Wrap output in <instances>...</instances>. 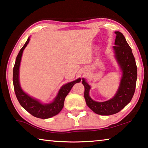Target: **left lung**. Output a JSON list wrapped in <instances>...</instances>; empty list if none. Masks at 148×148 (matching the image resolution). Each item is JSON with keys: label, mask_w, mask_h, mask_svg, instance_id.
Wrapping results in <instances>:
<instances>
[{"label": "left lung", "mask_w": 148, "mask_h": 148, "mask_svg": "<svg viewBox=\"0 0 148 148\" xmlns=\"http://www.w3.org/2000/svg\"><path fill=\"white\" fill-rule=\"evenodd\" d=\"M115 46L112 48L122 76L119 88L113 97L103 102L93 100L89 94L91 86L85 79L82 78L86 104L93 112L100 115H111L121 111L130 102L136 85L137 66L132 49L122 33L115 32Z\"/></svg>", "instance_id": "1"}]
</instances>
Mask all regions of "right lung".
<instances>
[{"mask_svg": "<svg viewBox=\"0 0 148 148\" xmlns=\"http://www.w3.org/2000/svg\"><path fill=\"white\" fill-rule=\"evenodd\" d=\"M29 39L30 37H28L27 40L23 47L20 49L16 57L15 64L13 69V84L14 91L21 106L28 112L37 118L42 119H49L57 115L61 111L64 107L65 97L69 94L74 84L81 81V78H78L76 80L63 85L58 91L55 99L49 103H42L40 101L27 94L21 88L19 79V72L23 51L29 43Z\"/></svg>", "mask_w": 148, "mask_h": 148, "instance_id": "right-lung-1", "label": "right lung"}]
</instances>
